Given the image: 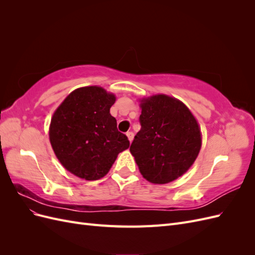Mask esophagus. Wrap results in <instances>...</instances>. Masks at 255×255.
Segmentation results:
<instances>
[{
    "instance_id": "1",
    "label": "esophagus",
    "mask_w": 255,
    "mask_h": 255,
    "mask_svg": "<svg viewBox=\"0 0 255 255\" xmlns=\"http://www.w3.org/2000/svg\"><path fill=\"white\" fill-rule=\"evenodd\" d=\"M127 136H128V138L129 142H132L133 138H134V133H133V132H128V133H127Z\"/></svg>"
}]
</instances>
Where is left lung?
<instances>
[{
    "label": "left lung",
    "instance_id": "left-lung-1",
    "mask_svg": "<svg viewBox=\"0 0 255 255\" xmlns=\"http://www.w3.org/2000/svg\"><path fill=\"white\" fill-rule=\"evenodd\" d=\"M141 128L130 144L139 171L154 184H167L186 172L201 149V132L190 111L165 95L142 100Z\"/></svg>",
    "mask_w": 255,
    "mask_h": 255
}]
</instances>
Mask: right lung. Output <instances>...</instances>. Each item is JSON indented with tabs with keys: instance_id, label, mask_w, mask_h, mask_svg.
<instances>
[{
	"instance_id": "add662e5",
	"label": "right lung",
	"mask_w": 255,
	"mask_h": 255,
	"mask_svg": "<svg viewBox=\"0 0 255 255\" xmlns=\"http://www.w3.org/2000/svg\"><path fill=\"white\" fill-rule=\"evenodd\" d=\"M115 101L101 87H83L72 91L53 115L52 148L61 165L81 179H101L129 146L110 113Z\"/></svg>"
}]
</instances>
